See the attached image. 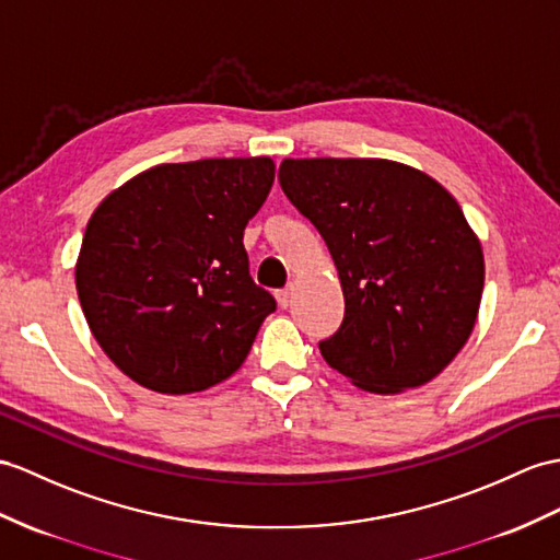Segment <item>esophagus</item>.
<instances>
[{
	"instance_id": "obj_1",
	"label": "esophagus",
	"mask_w": 560,
	"mask_h": 560,
	"mask_svg": "<svg viewBox=\"0 0 560 560\" xmlns=\"http://www.w3.org/2000/svg\"><path fill=\"white\" fill-rule=\"evenodd\" d=\"M292 294H294V288H284V290H278V292H276L278 304H280L282 308H288V306L292 304Z\"/></svg>"
}]
</instances>
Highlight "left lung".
Masks as SVG:
<instances>
[{
    "label": "left lung",
    "mask_w": 560,
    "mask_h": 560,
    "mask_svg": "<svg viewBox=\"0 0 560 560\" xmlns=\"http://www.w3.org/2000/svg\"><path fill=\"white\" fill-rule=\"evenodd\" d=\"M282 192L318 228L345 292L320 342L353 385L397 394L438 377L477 320L485 256L458 201L389 159H284Z\"/></svg>",
    "instance_id": "left-lung-1"
}]
</instances>
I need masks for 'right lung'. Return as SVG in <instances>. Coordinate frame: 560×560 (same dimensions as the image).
Returning a JSON list of instances; mask_svg holds the SVG:
<instances>
[{"label": "right lung", "instance_id": "add662e5", "mask_svg": "<svg viewBox=\"0 0 560 560\" xmlns=\"http://www.w3.org/2000/svg\"><path fill=\"white\" fill-rule=\"evenodd\" d=\"M268 156L161 163L94 209L75 264L85 320L132 383L192 394L233 375L276 299L249 276L244 228Z\"/></svg>", "mask_w": 560, "mask_h": 560}]
</instances>
